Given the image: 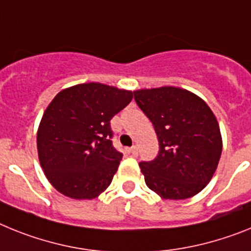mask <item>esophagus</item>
<instances>
[{
	"label": "esophagus",
	"mask_w": 251,
	"mask_h": 251,
	"mask_svg": "<svg viewBox=\"0 0 251 251\" xmlns=\"http://www.w3.org/2000/svg\"><path fill=\"white\" fill-rule=\"evenodd\" d=\"M130 152H131L132 155H138V147H136V145H134V147L130 148Z\"/></svg>",
	"instance_id": "esophagus-1"
}]
</instances>
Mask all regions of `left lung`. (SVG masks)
<instances>
[{
  "label": "left lung",
  "mask_w": 251,
  "mask_h": 251,
  "mask_svg": "<svg viewBox=\"0 0 251 251\" xmlns=\"http://www.w3.org/2000/svg\"><path fill=\"white\" fill-rule=\"evenodd\" d=\"M135 101L155 128L159 154L141 162L145 183L164 200H186L212 179L222 151L216 116L195 93L179 87L134 91Z\"/></svg>",
  "instance_id": "obj_1"
}]
</instances>
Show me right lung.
<instances>
[{"label":"right lung","mask_w":251,"mask_h":251,"mask_svg":"<svg viewBox=\"0 0 251 251\" xmlns=\"http://www.w3.org/2000/svg\"><path fill=\"white\" fill-rule=\"evenodd\" d=\"M131 100V91L96 82L54 97L36 144L45 177L56 191L73 200H93L106 191L123 159L112 145L110 121Z\"/></svg>","instance_id":"obj_1"}]
</instances>
